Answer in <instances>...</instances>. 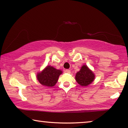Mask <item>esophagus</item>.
I'll return each instance as SVG.
<instances>
[{
    "instance_id": "obj_1",
    "label": "esophagus",
    "mask_w": 128,
    "mask_h": 128,
    "mask_svg": "<svg viewBox=\"0 0 128 128\" xmlns=\"http://www.w3.org/2000/svg\"><path fill=\"white\" fill-rule=\"evenodd\" d=\"M65 72H67V73H68V74H70L71 72V71L70 70H68V69H67V70H65Z\"/></svg>"
}]
</instances>
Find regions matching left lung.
Listing matches in <instances>:
<instances>
[{
    "label": "left lung",
    "instance_id": "left-lung-1",
    "mask_svg": "<svg viewBox=\"0 0 128 128\" xmlns=\"http://www.w3.org/2000/svg\"><path fill=\"white\" fill-rule=\"evenodd\" d=\"M75 78L76 82L80 85L88 86L94 81L95 79V74L87 65L84 64L79 72L76 73Z\"/></svg>",
    "mask_w": 128,
    "mask_h": 128
}]
</instances>
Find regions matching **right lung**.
Segmentation results:
<instances>
[{"instance_id": "1", "label": "right lung", "mask_w": 128, "mask_h": 128, "mask_svg": "<svg viewBox=\"0 0 128 128\" xmlns=\"http://www.w3.org/2000/svg\"><path fill=\"white\" fill-rule=\"evenodd\" d=\"M62 74V71L58 70L51 66H47L42 72L36 74V78L42 85L52 87L56 85L58 78Z\"/></svg>"}]
</instances>
